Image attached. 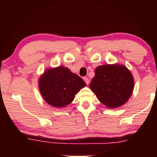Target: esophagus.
<instances>
[{
  "label": "esophagus",
  "mask_w": 157,
  "mask_h": 157,
  "mask_svg": "<svg viewBox=\"0 0 157 157\" xmlns=\"http://www.w3.org/2000/svg\"><path fill=\"white\" fill-rule=\"evenodd\" d=\"M83 80H84V81L86 82V84H89V78H86V77H84V78H83Z\"/></svg>",
  "instance_id": "esophagus-1"
}]
</instances>
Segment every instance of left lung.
Masks as SVG:
<instances>
[{"instance_id": "8db88e82", "label": "left lung", "mask_w": 157, "mask_h": 157, "mask_svg": "<svg viewBox=\"0 0 157 157\" xmlns=\"http://www.w3.org/2000/svg\"><path fill=\"white\" fill-rule=\"evenodd\" d=\"M90 89L100 102L108 108L121 106L128 100L134 90L133 76L126 66L107 64L98 66Z\"/></svg>"}]
</instances>
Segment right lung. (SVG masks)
Returning a JSON list of instances; mask_svg holds the SVG:
<instances>
[{
	"label": "right lung",
	"mask_w": 157,
	"mask_h": 157,
	"mask_svg": "<svg viewBox=\"0 0 157 157\" xmlns=\"http://www.w3.org/2000/svg\"><path fill=\"white\" fill-rule=\"evenodd\" d=\"M86 83L68 68H48L40 77L38 86L44 100L51 106L61 108L71 104Z\"/></svg>",
	"instance_id": "1"
}]
</instances>
